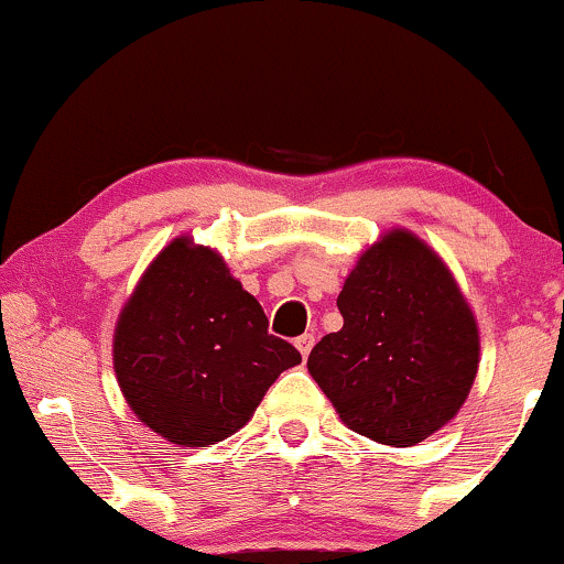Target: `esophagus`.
Segmentation results:
<instances>
[{
  "instance_id": "34e87169",
  "label": "esophagus",
  "mask_w": 564,
  "mask_h": 564,
  "mask_svg": "<svg viewBox=\"0 0 564 564\" xmlns=\"http://www.w3.org/2000/svg\"><path fill=\"white\" fill-rule=\"evenodd\" d=\"M296 349H300L302 352V358H307L310 355V349H313V345H315V336L313 334H302V336H296Z\"/></svg>"
}]
</instances>
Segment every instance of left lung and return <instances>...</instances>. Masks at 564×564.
Instances as JSON below:
<instances>
[{"instance_id":"1","label":"left lung","mask_w":564,"mask_h":564,"mask_svg":"<svg viewBox=\"0 0 564 564\" xmlns=\"http://www.w3.org/2000/svg\"><path fill=\"white\" fill-rule=\"evenodd\" d=\"M345 326L307 368L349 430L416 445L448 424L477 377L480 336L443 260L392 230L360 257L336 300Z\"/></svg>"}]
</instances>
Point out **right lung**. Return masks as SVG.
Returning <instances> with one entry per match:
<instances>
[{
    "label": "right lung",
    "mask_w": 564,
    "mask_h": 564,
    "mask_svg": "<svg viewBox=\"0 0 564 564\" xmlns=\"http://www.w3.org/2000/svg\"><path fill=\"white\" fill-rule=\"evenodd\" d=\"M302 355L268 332L260 302L217 251L177 238L121 310L113 368L129 408L170 443L206 448L238 432Z\"/></svg>",
    "instance_id": "add662e5"
}]
</instances>
